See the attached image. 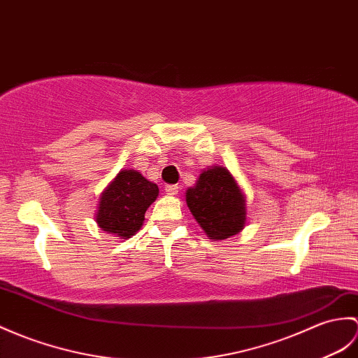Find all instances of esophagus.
I'll return each mask as SVG.
<instances>
[{
	"mask_svg": "<svg viewBox=\"0 0 358 358\" xmlns=\"http://www.w3.org/2000/svg\"><path fill=\"white\" fill-rule=\"evenodd\" d=\"M164 190H166V194H168V195H177L180 187L177 185H168L164 187Z\"/></svg>",
	"mask_w": 358,
	"mask_h": 358,
	"instance_id": "esophagus-1",
	"label": "esophagus"
}]
</instances>
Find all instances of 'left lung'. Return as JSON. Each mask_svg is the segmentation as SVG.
<instances>
[{
    "instance_id": "left-lung-1",
    "label": "left lung",
    "mask_w": 358,
    "mask_h": 358,
    "mask_svg": "<svg viewBox=\"0 0 358 358\" xmlns=\"http://www.w3.org/2000/svg\"><path fill=\"white\" fill-rule=\"evenodd\" d=\"M186 204L209 239H227L247 222L245 194L226 166L199 173L195 186L186 190Z\"/></svg>"
}]
</instances>
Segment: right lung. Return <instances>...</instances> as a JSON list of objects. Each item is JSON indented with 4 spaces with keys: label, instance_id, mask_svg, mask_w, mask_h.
<instances>
[{
    "label": "right lung",
    "instance_id": "right-lung-1",
    "mask_svg": "<svg viewBox=\"0 0 358 358\" xmlns=\"http://www.w3.org/2000/svg\"><path fill=\"white\" fill-rule=\"evenodd\" d=\"M159 196V186L138 171L122 169L99 196L94 220L106 234L128 239L143 226L145 212Z\"/></svg>",
    "mask_w": 358,
    "mask_h": 358
}]
</instances>
